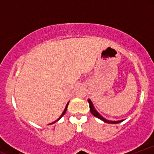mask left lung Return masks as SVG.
<instances>
[{
  "label": "left lung",
  "instance_id": "1",
  "mask_svg": "<svg viewBox=\"0 0 154 154\" xmlns=\"http://www.w3.org/2000/svg\"><path fill=\"white\" fill-rule=\"evenodd\" d=\"M88 103H89L90 110H91V112L92 113V114H93V115L94 116H95V117H97V118H98V119H101L102 121L105 122H106V123H109V124H117V123L122 122L123 121V120H120V121H109V120L106 119L105 118H103V116L100 115V114L98 112V111L95 110L94 106H93V103H92V102L91 101V100H88Z\"/></svg>",
  "mask_w": 154,
  "mask_h": 154
}]
</instances>
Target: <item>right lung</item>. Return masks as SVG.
I'll return each mask as SVG.
<instances>
[{"label": "right lung", "mask_w": 154, "mask_h": 154, "mask_svg": "<svg viewBox=\"0 0 154 154\" xmlns=\"http://www.w3.org/2000/svg\"><path fill=\"white\" fill-rule=\"evenodd\" d=\"M68 105H69V103L66 104V108H65L64 111H63V112L62 113V114H61V116H60V117L59 118V119H57V121H58V120H59L60 119H61V117H62V116H63V115H64V114H65V113H66V109H67V106H68ZM56 122V121H55V122H52V123H51V124H54V123H55V122Z\"/></svg>", "instance_id": "right-lung-1"}]
</instances>
